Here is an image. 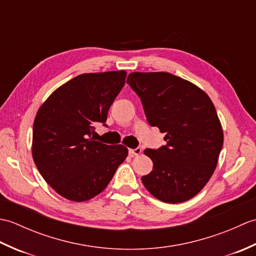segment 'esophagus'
Returning <instances> with one entry per match:
<instances>
[{
    "label": "esophagus",
    "mask_w": 256,
    "mask_h": 256,
    "mask_svg": "<svg viewBox=\"0 0 256 256\" xmlns=\"http://www.w3.org/2000/svg\"><path fill=\"white\" fill-rule=\"evenodd\" d=\"M128 153L131 154L132 156H138V155H140V153H142V148H131V150H128Z\"/></svg>",
    "instance_id": "esophagus-1"
}]
</instances>
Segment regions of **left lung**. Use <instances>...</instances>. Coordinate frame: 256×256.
<instances>
[{
  "instance_id": "1",
  "label": "left lung",
  "mask_w": 256,
  "mask_h": 256,
  "mask_svg": "<svg viewBox=\"0 0 256 256\" xmlns=\"http://www.w3.org/2000/svg\"><path fill=\"white\" fill-rule=\"evenodd\" d=\"M135 91L150 126L165 133L166 145L146 148L153 170L142 177L148 192L168 204L194 197L214 174L224 132L214 103L200 88L170 72H132Z\"/></svg>"
}]
</instances>
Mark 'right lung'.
<instances>
[{"instance_id": "right-lung-1", "label": "right lung", "mask_w": 256, "mask_h": 256, "mask_svg": "<svg viewBox=\"0 0 256 256\" xmlns=\"http://www.w3.org/2000/svg\"><path fill=\"white\" fill-rule=\"evenodd\" d=\"M124 70L77 76L54 91L32 126V158L48 184L64 198L81 202L111 182L128 156L123 145L91 136L96 123L106 125L108 111L123 88Z\"/></svg>"}]
</instances>
